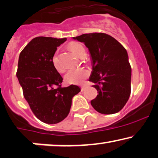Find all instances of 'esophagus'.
<instances>
[{
	"instance_id": "esophagus-1",
	"label": "esophagus",
	"mask_w": 158,
	"mask_h": 158,
	"mask_svg": "<svg viewBox=\"0 0 158 158\" xmlns=\"http://www.w3.org/2000/svg\"><path fill=\"white\" fill-rule=\"evenodd\" d=\"M85 88H86V85H83V86H81V91H83L85 90Z\"/></svg>"
}]
</instances>
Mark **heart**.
Wrapping results in <instances>:
<instances>
[{
	"mask_svg": "<svg viewBox=\"0 0 158 158\" xmlns=\"http://www.w3.org/2000/svg\"><path fill=\"white\" fill-rule=\"evenodd\" d=\"M68 49L71 51L74 55L77 57L84 51V48L82 44L78 42H73L68 44ZM52 63L54 68L58 71H61V68L58 62V58L56 55H54L52 58ZM89 75V71L83 67L73 68L67 72L64 75V81L69 84H81Z\"/></svg>",
	"mask_w": 158,
	"mask_h": 158,
	"instance_id": "1",
	"label": "heart"
}]
</instances>
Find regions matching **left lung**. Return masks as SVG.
<instances>
[{"mask_svg": "<svg viewBox=\"0 0 158 158\" xmlns=\"http://www.w3.org/2000/svg\"><path fill=\"white\" fill-rule=\"evenodd\" d=\"M88 48L92 60L89 77L98 94L91 106L102 114L120 111L131 91V67L125 48L117 40L104 33L84 34L73 37Z\"/></svg>", "mask_w": 158, "mask_h": 158, "instance_id": "1", "label": "left lung"}]
</instances>
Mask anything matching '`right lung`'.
Returning <instances> with one entry per match:
<instances>
[{
    "instance_id": "add662e5",
    "label": "right lung",
    "mask_w": 158,
    "mask_h": 158,
    "mask_svg": "<svg viewBox=\"0 0 158 158\" xmlns=\"http://www.w3.org/2000/svg\"><path fill=\"white\" fill-rule=\"evenodd\" d=\"M66 38L38 36L25 47L19 56L17 77L23 96L32 112L42 122L57 124L69 114L72 100L81 89L77 85L61 87L63 78L52 58Z\"/></svg>"
}]
</instances>
